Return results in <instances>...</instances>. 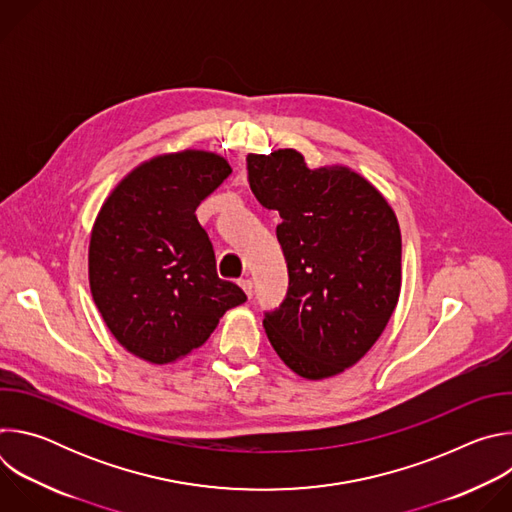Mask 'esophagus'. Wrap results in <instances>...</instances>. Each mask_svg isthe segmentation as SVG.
Here are the masks:
<instances>
[{
	"label": "esophagus",
	"mask_w": 512,
	"mask_h": 512,
	"mask_svg": "<svg viewBox=\"0 0 512 512\" xmlns=\"http://www.w3.org/2000/svg\"><path fill=\"white\" fill-rule=\"evenodd\" d=\"M239 285L243 287V291H245L249 298L253 296V281L251 279H239Z\"/></svg>",
	"instance_id": "34e87169"
}]
</instances>
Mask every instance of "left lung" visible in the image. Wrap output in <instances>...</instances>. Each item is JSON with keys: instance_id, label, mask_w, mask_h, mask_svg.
I'll return each instance as SVG.
<instances>
[{"instance_id": "left-lung-1", "label": "left lung", "mask_w": 512, "mask_h": 512, "mask_svg": "<svg viewBox=\"0 0 512 512\" xmlns=\"http://www.w3.org/2000/svg\"><path fill=\"white\" fill-rule=\"evenodd\" d=\"M249 186L277 210L289 287L263 326L296 375L320 381L383 334L401 291V231L383 194L342 166L310 170L296 150L247 156Z\"/></svg>"}]
</instances>
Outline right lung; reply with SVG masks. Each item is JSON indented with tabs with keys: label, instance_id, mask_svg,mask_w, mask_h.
Segmentation results:
<instances>
[{
	"label": "right lung",
	"instance_id": "1",
	"mask_svg": "<svg viewBox=\"0 0 512 512\" xmlns=\"http://www.w3.org/2000/svg\"><path fill=\"white\" fill-rule=\"evenodd\" d=\"M231 172L212 152L158 156L129 172L101 206L89 245L91 294L131 354L174 362L247 302L237 283L216 275L212 243L196 218L198 204Z\"/></svg>",
	"mask_w": 512,
	"mask_h": 512
}]
</instances>
